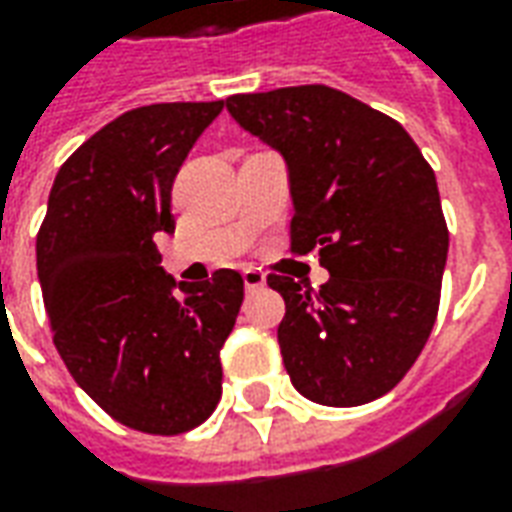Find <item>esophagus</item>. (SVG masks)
Listing matches in <instances>:
<instances>
[{
    "instance_id": "1",
    "label": "esophagus",
    "mask_w": 512,
    "mask_h": 512,
    "mask_svg": "<svg viewBox=\"0 0 512 512\" xmlns=\"http://www.w3.org/2000/svg\"><path fill=\"white\" fill-rule=\"evenodd\" d=\"M244 288L246 290H257V288H263L266 285V274L260 271V268H244Z\"/></svg>"
}]
</instances>
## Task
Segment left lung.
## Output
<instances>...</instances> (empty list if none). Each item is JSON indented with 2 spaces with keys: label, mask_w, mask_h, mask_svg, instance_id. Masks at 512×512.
I'll use <instances>...</instances> for the list:
<instances>
[{
  "label": "left lung",
  "mask_w": 512,
  "mask_h": 512,
  "mask_svg": "<svg viewBox=\"0 0 512 512\" xmlns=\"http://www.w3.org/2000/svg\"><path fill=\"white\" fill-rule=\"evenodd\" d=\"M235 123L282 153L290 249H318L315 293L282 274L277 337L301 395L362 406L400 384L436 323L450 233L439 186L397 120L326 84L230 95Z\"/></svg>",
  "instance_id": "obj_1"
}]
</instances>
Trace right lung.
<instances>
[{
    "label": "right lung",
    "mask_w": 512,
    "mask_h": 512,
    "mask_svg": "<svg viewBox=\"0 0 512 512\" xmlns=\"http://www.w3.org/2000/svg\"><path fill=\"white\" fill-rule=\"evenodd\" d=\"M224 101L150 104L93 134L57 172L38 233V279L73 381L117 422L178 436L222 397V351L244 279L219 268L189 285L164 274L172 183Z\"/></svg>",
    "instance_id": "right-lung-1"
}]
</instances>
